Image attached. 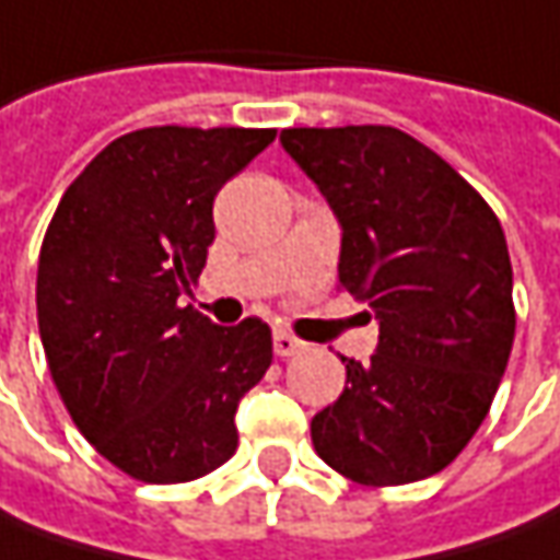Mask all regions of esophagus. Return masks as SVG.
Listing matches in <instances>:
<instances>
[{
	"mask_svg": "<svg viewBox=\"0 0 560 560\" xmlns=\"http://www.w3.org/2000/svg\"><path fill=\"white\" fill-rule=\"evenodd\" d=\"M272 349H276V355L288 359V355H296V352L303 349V340H296L294 334H288V330H276V337H272Z\"/></svg>",
	"mask_w": 560,
	"mask_h": 560,
	"instance_id": "1",
	"label": "esophagus"
}]
</instances>
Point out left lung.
Listing matches in <instances>:
<instances>
[{"label": "left lung", "mask_w": 560, "mask_h": 560, "mask_svg": "<svg viewBox=\"0 0 560 560\" xmlns=\"http://www.w3.org/2000/svg\"><path fill=\"white\" fill-rule=\"evenodd\" d=\"M340 220V284L380 318L368 364L312 417L315 454L368 488L451 466L488 417L515 340L512 260L490 205L389 125L284 128Z\"/></svg>", "instance_id": "8db88e82"}]
</instances>
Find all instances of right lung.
Here are the masks:
<instances>
[{"label": "right lung", "instance_id": "right-lung-1", "mask_svg": "<svg viewBox=\"0 0 560 560\" xmlns=\"http://www.w3.org/2000/svg\"><path fill=\"white\" fill-rule=\"evenodd\" d=\"M276 128H140L63 192L39 250L36 312L72 423L116 469L184 485L223 466L235 408L272 364L260 318L220 328L180 294L214 242L220 186Z\"/></svg>", "mask_w": 560, "mask_h": 560}]
</instances>
